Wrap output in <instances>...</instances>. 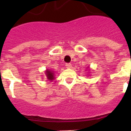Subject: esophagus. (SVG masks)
<instances>
[{
	"label": "esophagus",
	"instance_id": "obj_1",
	"mask_svg": "<svg viewBox=\"0 0 131 131\" xmlns=\"http://www.w3.org/2000/svg\"><path fill=\"white\" fill-rule=\"evenodd\" d=\"M66 66L67 68H71L72 66H71V64L70 63H68L66 64Z\"/></svg>",
	"mask_w": 131,
	"mask_h": 131
}]
</instances>
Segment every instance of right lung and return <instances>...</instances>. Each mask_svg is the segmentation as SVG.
Returning <instances> with one entry per match:
<instances>
[{
    "label": "right lung",
    "mask_w": 131,
    "mask_h": 131,
    "mask_svg": "<svg viewBox=\"0 0 131 131\" xmlns=\"http://www.w3.org/2000/svg\"><path fill=\"white\" fill-rule=\"evenodd\" d=\"M46 73H47V77H48V79L51 80V81L54 79V73H53V72L47 69L46 71Z\"/></svg>",
    "instance_id": "add662e5"
}]
</instances>
